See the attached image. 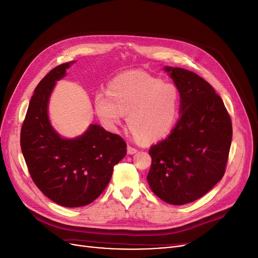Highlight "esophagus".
Listing matches in <instances>:
<instances>
[{"label":"esophagus","mask_w":258,"mask_h":258,"mask_svg":"<svg viewBox=\"0 0 258 258\" xmlns=\"http://www.w3.org/2000/svg\"><path fill=\"white\" fill-rule=\"evenodd\" d=\"M127 152H128V154L132 155V154H136V153L138 152V150H137V148H135V147H132V146L128 145V146H127Z\"/></svg>","instance_id":"obj_1"}]
</instances>
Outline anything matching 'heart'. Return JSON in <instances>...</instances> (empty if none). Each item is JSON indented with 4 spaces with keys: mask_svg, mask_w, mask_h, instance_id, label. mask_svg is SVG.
Wrapping results in <instances>:
<instances>
[{
    "mask_svg": "<svg viewBox=\"0 0 258 258\" xmlns=\"http://www.w3.org/2000/svg\"><path fill=\"white\" fill-rule=\"evenodd\" d=\"M95 110L103 126L117 131L127 115L130 132L142 143L162 139L173 127L178 111L174 85L142 71L116 76L107 92H98Z\"/></svg>",
    "mask_w": 258,
    "mask_h": 258,
    "instance_id": "b5f03b06",
    "label": "heart"
}]
</instances>
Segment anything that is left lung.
Listing matches in <instances>:
<instances>
[{
	"instance_id": "left-lung-1",
	"label": "left lung",
	"mask_w": 258,
	"mask_h": 258,
	"mask_svg": "<svg viewBox=\"0 0 258 258\" xmlns=\"http://www.w3.org/2000/svg\"><path fill=\"white\" fill-rule=\"evenodd\" d=\"M163 70L179 92L181 117L171 135L151 147L147 182L161 200L182 206L205 196L222 179L232 126L223 100L208 82L182 68Z\"/></svg>"
}]
</instances>
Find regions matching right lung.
I'll list each match as a JSON object with an SVG mask.
<instances>
[{"label": "right lung", "mask_w": 258, "mask_h": 258, "mask_svg": "<svg viewBox=\"0 0 258 258\" xmlns=\"http://www.w3.org/2000/svg\"><path fill=\"white\" fill-rule=\"evenodd\" d=\"M74 62L52 69L38 83L20 135L21 151L33 182L46 197L67 208L84 207L96 200L110 182L114 166L127 154L126 142L100 124H89L82 136L73 139L62 138L51 126V92Z\"/></svg>", "instance_id": "1"}]
</instances>
